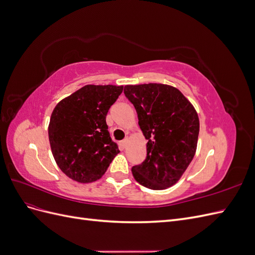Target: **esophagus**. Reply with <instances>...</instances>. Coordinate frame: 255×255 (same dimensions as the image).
<instances>
[{"label":"esophagus","instance_id":"esophagus-1","mask_svg":"<svg viewBox=\"0 0 255 255\" xmlns=\"http://www.w3.org/2000/svg\"><path fill=\"white\" fill-rule=\"evenodd\" d=\"M128 137H126L125 139L122 140V145H123V148H126L127 144H128Z\"/></svg>","mask_w":255,"mask_h":255}]
</instances>
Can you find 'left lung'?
<instances>
[{
  "label": "left lung",
  "mask_w": 255,
  "mask_h": 255,
  "mask_svg": "<svg viewBox=\"0 0 255 255\" xmlns=\"http://www.w3.org/2000/svg\"><path fill=\"white\" fill-rule=\"evenodd\" d=\"M146 142V157L134 166V179L160 190L172 186L195 156L200 123L195 107L175 87L165 84L127 85Z\"/></svg>",
  "instance_id": "8db88e82"
}]
</instances>
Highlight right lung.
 I'll use <instances>...</instances> for the list:
<instances>
[{
  "mask_svg": "<svg viewBox=\"0 0 255 255\" xmlns=\"http://www.w3.org/2000/svg\"><path fill=\"white\" fill-rule=\"evenodd\" d=\"M122 90L115 85H86L53 110L48 128L52 154L73 181L101 179L120 152L107 129L106 115Z\"/></svg>",
  "mask_w": 255,
  "mask_h": 255,
  "instance_id": "obj_1",
  "label": "right lung"
}]
</instances>
